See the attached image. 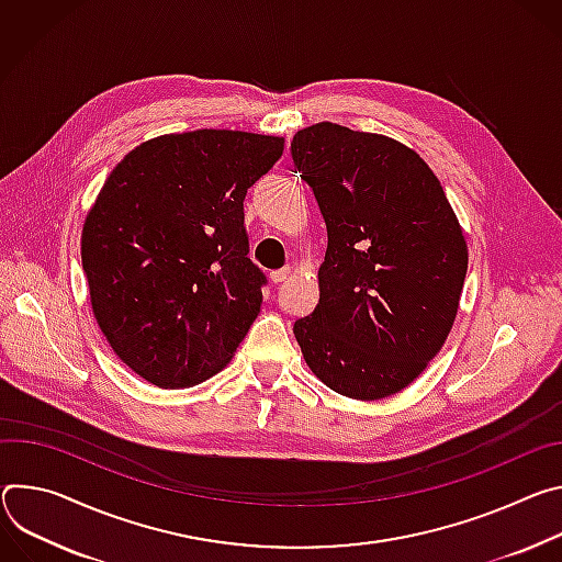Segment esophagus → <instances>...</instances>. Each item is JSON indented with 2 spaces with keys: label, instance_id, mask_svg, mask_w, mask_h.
Masks as SVG:
<instances>
[{
  "label": "esophagus",
  "instance_id": "esophagus-1",
  "mask_svg": "<svg viewBox=\"0 0 562 562\" xmlns=\"http://www.w3.org/2000/svg\"><path fill=\"white\" fill-rule=\"evenodd\" d=\"M290 277V268H281V270H272L270 272V279L274 281V283H281V281H285Z\"/></svg>",
  "mask_w": 562,
  "mask_h": 562
}]
</instances>
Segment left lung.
Here are the masks:
<instances>
[{
	"label": "left lung",
	"mask_w": 562,
	"mask_h": 562,
	"mask_svg": "<svg viewBox=\"0 0 562 562\" xmlns=\"http://www.w3.org/2000/svg\"><path fill=\"white\" fill-rule=\"evenodd\" d=\"M328 229L319 303L294 322L310 370L335 393L384 400L445 346L469 249L430 167L406 145L335 122L292 138Z\"/></svg>",
	"instance_id": "1"
}]
</instances>
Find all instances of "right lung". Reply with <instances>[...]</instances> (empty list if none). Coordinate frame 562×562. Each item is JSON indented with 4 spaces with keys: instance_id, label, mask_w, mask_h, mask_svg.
Returning a JSON list of instances; mask_svg holds the SVG:
<instances>
[{
    "instance_id": "add662e5",
    "label": "right lung",
    "mask_w": 562,
    "mask_h": 562,
    "mask_svg": "<svg viewBox=\"0 0 562 562\" xmlns=\"http://www.w3.org/2000/svg\"><path fill=\"white\" fill-rule=\"evenodd\" d=\"M283 138L199 130L124 156L87 214L82 268L113 352L158 389L223 370L255 324L266 274L247 259L243 201Z\"/></svg>"
}]
</instances>
